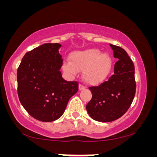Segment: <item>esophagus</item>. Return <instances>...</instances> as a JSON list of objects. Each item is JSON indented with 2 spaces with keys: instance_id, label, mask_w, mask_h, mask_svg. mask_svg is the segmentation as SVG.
Listing matches in <instances>:
<instances>
[{
  "instance_id": "1",
  "label": "esophagus",
  "mask_w": 157,
  "mask_h": 157,
  "mask_svg": "<svg viewBox=\"0 0 157 157\" xmlns=\"http://www.w3.org/2000/svg\"><path fill=\"white\" fill-rule=\"evenodd\" d=\"M85 89H86V87H85L84 86H83V85H81V84L79 85V90H80V91H81V90H85Z\"/></svg>"
}]
</instances>
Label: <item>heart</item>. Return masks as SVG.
<instances>
[{
    "mask_svg": "<svg viewBox=\"0 0 157 157\" xmlns=\"http://www.w3.org/2000/svg\"><path fill=\"white\" fill-rule=\"evenodd\" d=\"M112 67V57L97 48L72 52L70 61L63 64V69L70 75L74 76L78 71H83V80L90 85H98L105 81Z\"/></svg>",
    "mask_w": 157,
    "mask_h": 157,
    "instance_id": "1",
    "label": "heart"
}]
</instances>
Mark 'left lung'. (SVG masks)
Masks as SVG:
<instances>
[{
  "label": "left lung",
  "instance_id": "1",
  "mask_svg": "<svg viewBox=\"0 0 157 157\" xmlns=\"http://www.w3.org/2000/svg\"><path fill=\"white\" fill-rule=\"evenodd\" d=\"M110 47L118 60L114 74L99 86L89 88L92 99L86 106L90 116L100 122H110L122 116L131 106L136 91L134 63L122 48L112 44Z\"/></svg>",
  "mask_w": 157,
  "mask_h": 157
}]
</instances>
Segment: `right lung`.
Returning a JSON list of instances; mask_svg holds the SVG:
<instances>
[{
  "label": "right lung",
  "mask_w": 157,
  "mask_h": 157,
  "mask_svg": "<svg viewBox=\"0 0 157 157\" xmlns=\"http://www.w3.org/2000/svg\"><path fill=\"white\" fill-rule=\"evenodd\" d=\"M59 43H45L26 52L17 70V93L26 112L36 119L50 122L64 114L78 83L66 81L61 67Z\"/></svg>",
  "instance_id": "obj_1"
}]
</instances>
